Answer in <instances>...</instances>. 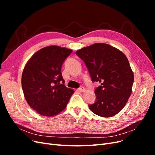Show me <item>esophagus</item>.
<instances>
[{"label":"esophagus","instance_id":"34e87169","mask_svg":"<svg viewBox=\"0 0 155 155\" xmlns=\"http://www.w3.org/2000/svg\"><path fill=\"white\" fill-rule=\"evenodd\" d=\"M78 91L79 92H83L85 91V88H84L83 87H81L80 88H79L78 89Z\"/></svg>","mask_w":155,"mask_h":155}]
</instances>
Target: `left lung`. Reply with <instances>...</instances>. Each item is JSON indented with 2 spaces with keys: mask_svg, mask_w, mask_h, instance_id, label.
<instances>
[{
  "mask_svg": "<svg viewBox=\"0 0 155 155\" xmlns=\"http://www.w3.org/2000/svg\"><path fill=\"white\" fill-rule=\"evenodd\" d=\"M90 74L92 81L101 85L95 89L96 101L90 110L101 117L118 114L132 92L134 74L125 55L105 43H95L78 50Z\"/></svg>",
  "mask_w": 155,
  "mask_h": 155,
  "instance_id": "1",
  "label": "left lung"
}]
</instances>
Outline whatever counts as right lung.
I'll return each instance as SVG.
<instances>
[{
	"label": "right lung",
	"instance_id": "add662e5",
	"mask_svg": "<svg viewBox=\"0 0 155 155\" xmlns=\"http://www.w3.org/2000/svg\"><path fill=\"white\" fill-rule=\"evenodd\" d=\"M72 50L58 46L37 51L26 64L22 74V88L28 105L37 113L54 116L63 111L74 93L65 87L61 70Z\"/></svg>",
	"mask_w": 155,
	"mask_h": 155
}]
</instances>
